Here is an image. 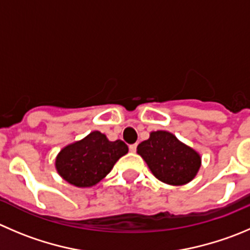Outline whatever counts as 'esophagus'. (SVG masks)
I'll return each instance as SVG.
<instances>
[{"label":"esophagus","mask_w":250,"mask_h":250,"mask_svg":"<svg viewBox=\"0 0 250 250\" xmlns=\"http://www.w3.org/2000/svg\"><path fill=\"white\" fill-rule=\"evenodd\" d=\"M136 148H137V144L130 145V146H129V149H130V152H136Z\"/></svg>","instance_id":"1"}]
</instances>
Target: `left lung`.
<instances>
[{
  "instance_id": "1",
  "label": "left lung",
  "mask_w": 250,
  "mask_h": 250,
  "mask_svg": "<svg viewBox=\"0 0 250 250\" xmlns=\"http://www.w3.org/2000/svg\"><path fill=\"white\" fill-rule=\"evenodd\" d=\"M137 153L157 179L170 185L189 183L201 165L198 152L167 131L151 132L149 139L137 146Z\"/></svg>"
}]
</instances>
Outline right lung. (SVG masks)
<instances>
[{"label":"right lung","mask_w":250,"mask_h":250,"mask_svg":"<svg viewBox=\"0 0 250 250\" xmlns=\"http://www.w3.org/2000/svg\"><path fill=\"white\" fill-rule=\"evenodd\" d=\"M127 151L126 144L121 140L111 142L102 132L93 131L61 149L56 158V169L70 184L92 187L101 182Z\"/></svg>","instance_id":"right-lung-1"}]
</instances>
